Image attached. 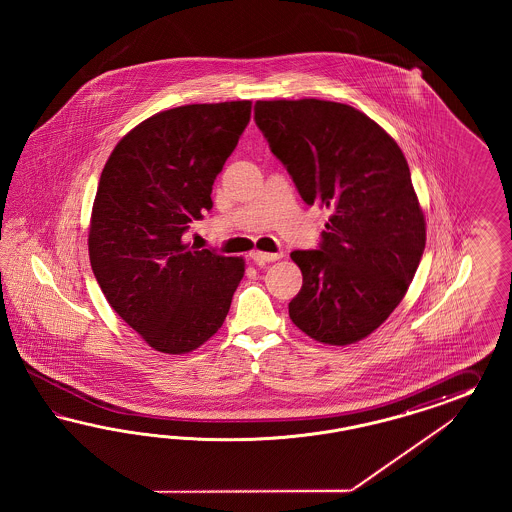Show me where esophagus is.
Listing matches in <instances>:
<instances>
[{
	"instance_id": "1",
	"label": "esophagus",
	"mask_w": 512,
	"mask_h": 512,
	"mask_svg": "<svg viewBox=\"0 0 512 512\" xmlns=\"http://www.w3.org/2000/svg\"><path fill=\"white\" fill-rule=\"evenodd\" d=\"M249 257H251V261L255 264H259V266H264L266 263H274V261H278L283 257V253L279 251V253H264V251H251L249 253Z\"/></svg>"
}]
</instances>
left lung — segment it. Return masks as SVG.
I'll use <instances>...</instances> for the list:
<instances>
[{
	"label": "left lung",
	"mask_w": 512,
	"mask_h": 512,
	"mask_svg": "<svg viewBox=\"0 0 512 512\" xmlns=\"http://www.w3.org/2000/svg\"><path fill=\"white\" fill-rule=\"evenodd\" d=\"M255 124L306 204L332 210L319 249L293 251L289 317L328 345L364 340L402 302L426 221L396 140L364 112L321 99L255 103Z\"/></svg>",
	"instance_id": "left-lung-1"
}]
</instances>
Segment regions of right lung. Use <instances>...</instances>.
Returning <instances> with one entry per match:
<instances>
[{"label":"right lung","instance_id":"add662e5","mask_svg":"<svg viewBox=\"0 0 512 512\" xmlns=\"http://www.w3.org/2000/svg\"><path fill=\"white\" fill-rule=\"evenodd\" d=\"M251 116V101L157 112L112 150L88 249L110 308L155 351L184 355L223 325L244 259L184 242Z\"/></svg>","mask_w":512,"mask_h":512}]
</instances>
